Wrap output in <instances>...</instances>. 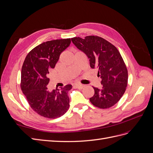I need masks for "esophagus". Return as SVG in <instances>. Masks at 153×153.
Masks as SVG:
<instances>
[{"label": "esophagus", "mask_w": 153, "mask_h": 153, "mask_svg": "<svg viewBox=\"0 0 153 153\" xmlns=\"http://www.w3.org/2000/svg\"><path fill=\"white\" fill-rule=\"evenodd\" d=\"M75 87L79 89H82L83 88L85 87V85L83 84H75Z\"/></svg>", "instance_id": "1"}]
</instances>
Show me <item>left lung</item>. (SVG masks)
I'll list each match as a JSON object with an SVG mask.
<instances>
[{"mask_svg":"<svg viewBox=\"0 0 153 153\" xmlns=\"http://www.w3.org/2000/svg\"><path fill=\"white\" fill-rule=\"evenodd\" d=\"M73 43L89 59L91 68L98 70L101 89L93 87L94 94L91 103L100 108L112 107L122 98L128 85V69L117 48L97 36L71 38Z\"/></svg>","mask_w":153,"mask_h":153,"instance_id":"1","label":"left lung"}]
</instances>
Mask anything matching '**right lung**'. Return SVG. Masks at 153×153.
<instances>
[{"label": "right lung", "instance_id": "right-lung-1", "mask_svg": "<svg viewBox=\"0 0 153 153\" xmlns=\"http://www.w3.org/2000/svg\"><path fill=\"white\" fill-rule=\"evenodd\" d=\"M71 43V39L48 41L37 46L27 54L21 72V89L31 108L41 116L49 119L60 117L69 107L67 85L50 91L49 71L54 68L61 53Z\"/></svg>", "mask_w": 153, "mask_h": 153}]
</instances>
